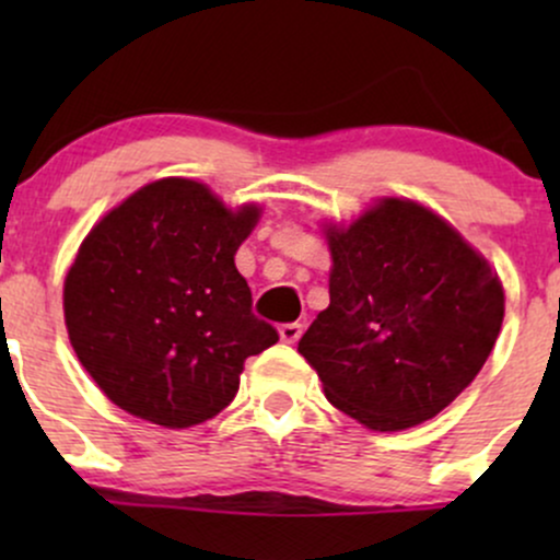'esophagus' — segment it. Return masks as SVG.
Listing matches in <instances>:
<instances>
[{"label": "esophagus", "mask_w": 560, "mask_h": 560, "mask_svg": "<svg viewBox=\"0 0 560 560\" xmlns=\"http://www.w3.org/2000/svg\"><path fill=\"white\" fill-rule=\"evenodd\" d=\"M300 334H302V324H281V326H279L281 342H287V345L298 342Z\"/></svg>", "instance_id": "34e87169"}]
</instances>
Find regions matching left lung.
<instances>
[{"mask_svg":"<svg viewBox=\"0 0 560 560\" xmlns=\"http://www.w3.org/2000/svg\"><path fill=\"white\" fill-rule=\"evenodd\" d=\"M329 307L298 350L334 408L378 432L434 419L490 358L505 298L477 249L410 199L329 226Z\"/></svg>","mask_w":560,"mask_h":560,"instance_id":"1","label":"left lung"}]
</instances>
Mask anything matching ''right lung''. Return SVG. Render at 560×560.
Segmentation results:
<instances>
[{"mask_svg":"<svg viewBox=\"0 0 560 560\" xmlns=\"http://www.w3.org/2000/svg\"><path fill=\"white\" fill-rule=\"evenodd\" d=\"M258 218L191 178H160L89 231L62 292L68 337L126 413L168 429L213 419L244 361L279 342L234 266Z\"/></svg>","mask_w":560,"mask_h":560,"instance_id":"right-lung-1","label":"right lung"}]
</instances>
